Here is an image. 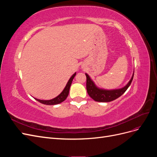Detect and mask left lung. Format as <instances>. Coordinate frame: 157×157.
Wrapping results in <instances>:
<instances>
[{
    "label": "left lung",
    "instance_id": "left-lung-1",
    "mask_svg": "<svg viewBox=\"0 0 157 157\" xmlns=\"http://www.w3.org/2000/svg\"><path fill=\"white\" fill-rule=\"evenodd\" d=\"M134 73L130 81L122 88L115 89V90H105L98 88L93 80L90 78V76L86 73V90L90 98H92L94 101L99 102H109L115 100V99L119 98L124 94L126 90L130 86L134 77Z\"/></svg>",
    "mask_w": 157,
    "mask_h": 157
}]
</instances>
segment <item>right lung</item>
<instances>
[{
    "instance_id": "right-lung-1",
    "label": "right lung",
    "mask_w": 157,
    "mask_h": 157,
    "mask_svg": "<svg viewBox=\"0 0 157 157\" xmlns=\"http://www.w3.org/2000/svg\"><path fill=\"white\" fill-rule=\"evenodd\" d=\"M76 73H75L72 76H71V77L68 80V82H67V84H66V86H65V88L63 89V91L61 92V94H59L57 97L52 99H50V100H42V99H36V98H35V99L36 101H39L40 103H41L42 104H45V105H57V104H59L61 102H63V101L65 100L66 98H67L68 96L71 85V83H72V81H73L74 77H75Z\"/></svg>"
}]
</instances>
